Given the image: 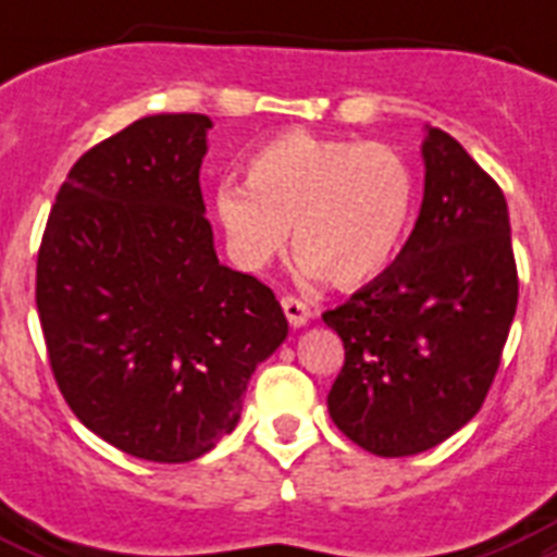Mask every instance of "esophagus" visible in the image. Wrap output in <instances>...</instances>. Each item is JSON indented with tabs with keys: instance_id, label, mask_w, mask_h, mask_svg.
Returning a JSON list of instances; mask_svg holds the SVG:
<instances>
[{
	"instance_id": "1",
	"label": "esophagus",
	"mask_w": 557,
	"mask_h": 557,
	"mask_svg": "<svg viewBox=\"0 0 557 557\" xmlns=\"http://www.w3.org/2000/svg\"><path fill=\"white\" fill-rule=\"evenodd\" d=\"M280 304H283V312H286L288 323H292L295 330L306 326V323H309V318H312V309H309V304H306V300H300V297L286 295L283 300H280Z\"/></svg>"
}]
</instances>
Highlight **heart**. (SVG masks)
I'll return each instance as SVG.
<instances>
[{"label": "heart", "instance_id": "b5f03b06", "mask_svg": "<svg viewBox=\"0 0 557 557\" xmlns=\"http://www.w3.org/2000/svg\"><path fill=\"white\" fill-rule=\"evenodd\" d=\"M245 185L225 182L213 210L245 265H265L295 225L306 269L352 288L387 269L413 213V173L387 144L292 129L253 152Z\"/></svg>", "mask_w": 557, "mask_h": 557}]
</instances>
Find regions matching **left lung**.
<instances>
[{
  "instance_id": "obj_1",
  "label": "left lung",
  "mask_w": 557,
  "mask_h": 557,
  "mask_svg": "<svg viewBox=\"0 0 557 557\" xmlns=\"http://www.w3.org/2000/svg\"><path fill=\"white\" fill-rule=\"evenodd\" d=\"M424 199L398 257L323 312L344 341L330 416L375 457L440 445L483 407L518 309L500 185L457 138L428 129Z\"/></svg>"
}]
</instances>
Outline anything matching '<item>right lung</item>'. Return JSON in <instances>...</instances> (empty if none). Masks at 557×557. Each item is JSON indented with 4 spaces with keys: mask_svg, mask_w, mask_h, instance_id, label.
<instances>
[{
    "mask_svg": "<svg viewBox=\"0 0 557 557\" xmlns=\"http://www.w3.org/2000/svg\"><path fill=\"white\" fill-rule=\"evenodd\" d=\"M208 115H150L77 159L37 253V312L65 405L100 440L190 462L239 422L286 341L277 297L219 265L199 168Z\"/></svg>",
    "mask_w": 557,
    "mask_h": 557,
    "instance_id": "add662e5",
    "label": "right lung"
}]
</instances>
